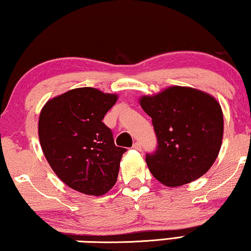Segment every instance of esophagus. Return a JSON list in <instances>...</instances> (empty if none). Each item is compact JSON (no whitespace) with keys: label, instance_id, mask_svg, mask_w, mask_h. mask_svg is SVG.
I'll use <instances>...</instances> for the list:
<instances>
[{"label":"esophagus","instance_id":"obj_1","mask_svg":"<svg viewBox=\"0 0 251 251\" xmlns=\"http://www.w3.org/2000/svg\"><path fill=\"white\" fill-rule=\"evenodd\" d=\"M133 149L137 150V151H141V150H142V145H141L140 142H135V143L133 144Z\"/></svg>","mask_w":251,"mask_h":251}]
</instances>
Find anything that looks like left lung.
I'll return each instance as SVG.
<instances>
[{
	"mask_svg": "<svg viewBox=\"0 0 251 251\" xmlns=\"http://www.w3.org/2000/svg\"><path fill=\"white\" fill-rule=\"evenodd\" d=\"M140 103L152 118L158 140L155 151L145 159L153 177L178 187L206 174L222 144L220 103L200 90L177 85L142 97Z\"/></svg>",
	"mask_w": 251,
	"mask_h": 251,
	"instance_id": "1",
	"label": "left lung"
}]
</instances>
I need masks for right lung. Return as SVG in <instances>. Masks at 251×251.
<instances>
[{
    "label": "right lung",
    "instance_id": "add662e5",
    "mask_svg": "<svg viewBox=\"0 0 251 251\" xmlns=\"http://www.w3.org/2000/svg\"><path fill=\"white\" fill-rule=\"evenodd\" d=\"M117 96L77 88L48 100L38 122L39 141L48 163L70 188L100 196L117 181L126 149L116 147L102 123Z\"/></svg>",
    "mask_w": 251,
    "mask_h": 251
}]
</instances>
